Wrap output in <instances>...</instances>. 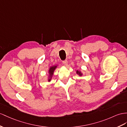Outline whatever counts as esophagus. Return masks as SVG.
Wrapping results in <instances>:
<instances>
[{
	"mask_svg": "<svg viewBox=\"0 0 127 127\" xmlns=\"http://www.w3.org/2000/svg\"><path fill=\"white\" fill-rule=\"evenodd\" d=\"M63 64L65 66H66V65H67V61L66 60V61H64L63 62Z\"/></svg>",
	"mask_w": 127,
	"mask_h": 127,
	"instance_id": "obj_1",
	"label": "esophagus"
}]
</instances>
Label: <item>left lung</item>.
<instances>
[{
	"instance_id": "obj_1",
	"label": "left lung",
	"mask_w": 127,
	"mask_h": 127,
	"mask_svg": "<svg viewBox=\"0 0 127 127\" xmlns=\"http://www.w3.org/2000/svg\"><path fill=\"white\" fill-rule=\"evenodd\" d=\"M76 73L78 74V75H79V76H83V73L81 72V71H80V70H77V71H76Z\"/></svg>"
}]
</instances>
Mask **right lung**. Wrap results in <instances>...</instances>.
<instances>
[{
  "label": "right lung",
  "mask_w": 127,
  "mask_h": 127,
  "mask_svg": "<svg viewBox=\"0 0 127 127\" xmlns=\"http://www.w3.org/2000/svg\"><path fill=\"white\" fill-rule=\"evenodd\" d=\"M58 66V65H54L50 66L49 67V69L48 70V77L47 78L48 79V82H50V81L51 80L52 78H53V74H54V72L55 70L56 69V68Z\"/></svg>",
  "instance_id": "1"
}]
</instances>
